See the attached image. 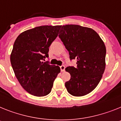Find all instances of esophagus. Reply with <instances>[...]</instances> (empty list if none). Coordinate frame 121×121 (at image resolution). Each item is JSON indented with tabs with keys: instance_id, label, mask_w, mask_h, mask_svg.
Returning a JSON list of instances; mask_svg holds the SVG:
<instances>
[{
	"instance_id": "obj_1",
	"label": "esophagus",
	"mask_w": 121,
	"mask_h": 121,
	"mask_svg": "<svg viewBox=\"0 0 121 121\" xmlns=\"http://www.w3.org/2000/svg\"><path fill=\"white\" fill-rule=\"evenodd\" d=\"M60 69H61V72H64V71H65V66H61Z\"/></svg>"
}]
</instances>
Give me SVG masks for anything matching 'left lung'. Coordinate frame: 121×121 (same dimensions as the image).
<instances>
[{"instance_id": "8db88e82", "label": "left lung", "mask_w": 121, "mask_h": 121, "mask_svg": "<svg viewBox=\"0 0 121 121\" xmlns=\"http://www.w3.org/2000/svg\"><path fill=\"white\" fill-rule=\"evenodd\" d=\"M58 36L71 60H77V68L65 69L71 74V79L65 83L67 91L73 96L86 95L96 88L104 72V43L94 30L78 25L63 26Z\"/></svg>"}]
</instances>
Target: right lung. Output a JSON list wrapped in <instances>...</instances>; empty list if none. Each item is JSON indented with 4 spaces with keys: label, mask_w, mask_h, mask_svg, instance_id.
<instances>
[{
    "label": "right lung",
    "mask_w": 121,
    "mask_h": 121,
    "mask_svg": "<svg viewBox=\"0 0 121 121\" xmlns=\"http://www.w3.org/2000/svg\"><path fill=\"white\" fill-rule=\"evenodd\" d=\"M61 26H43L26 30L17 36L10 55L13 69L21 85L37 97L48 95L60 72L58 66L44 62L49 46L56 39Z\"/></svg>",
    "instance_id": "right-lung-1"
}]
</instances>
